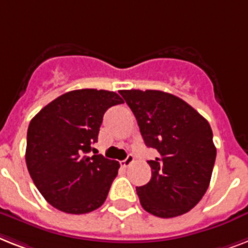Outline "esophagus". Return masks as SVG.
<instances>
[{
  "label": "esophagus",
  "mask_w": 248,
  "mask_h": 248,
  "mask_svg": "<svg viewBox=\"0 0 248 248\" xmlns=\"http://www.w3.org/2000/svg\"><path fill=\"white\" fill-rule=\"evenodd\" d=\"M134 155H132V154H128L127 155V158L124 159V160H122V162H121V166L124 167V168H127L128 166H131V164H132V163H134Z\"/></svg>",
  "instance_id": "obj_1"
}]
</instances>
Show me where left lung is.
<instances>
[{"mask_svg": "<svg viewBox=\"0 0 248 248\" xmlns=\"http://www.w3.org/2000/svg\"><path fill=\"white\" fill-rule=\"evenodd\" d=\"M135 114L148 148L152 178L136 187L140 204L159 218L190 211L202 199L214 168L217 148L210 124L178 96L160 90H120Z\"/></svg>", "mask_w": 248, "mask_h": 248, "instance_id": "1", "label": "left lung"}]
</instances>
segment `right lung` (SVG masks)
Returning <instances> with one entry per match:
<instances>
[{"instance_id": "right-lung-1", "label": "right lung", "mask_w": 248, "mask_h": 248, "mask_svg": "<svg viewBox=\"0 0 248 248\" xmlns=\"http://www.w3.org/2000/svg\"><path fill=\"white\" fill-rule=\"evenodd\" d=\"M117 93L80 89L65 93L30 121L25 160L42 196L67 214H86L104 204L120 163L94 152L108 108L122 104Z\"/></svg>"}]
</instances>
